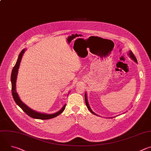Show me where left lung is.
<instances>
[{
	"label": "left lung",
	"mask_w": 151,
	"mask_h": 151,
	"mask_svg": "<svg viewBox=\"0 0 151 151\" xmlns=\"http://www.w3.org/2000/svg\"><path fill=\"white\" fill-rule=\"evenodd\" d=\"M128 55H129V56L130 57V58H132L136 63H137V59H136V57L134 56V55L133 54V53L132 52V51H129V53H128ZM85 104H86V106H87V108L89 109V111L92 113V114H93L94 115H96L92 110H91V109L90 108V106H89V104H88V100H87V94H85Z\"/></svg>",
	"instance_id": "left-lung-1"
}]
</instances>
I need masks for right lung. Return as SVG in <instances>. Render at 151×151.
<instances>
[{
  "label": "right lung",
  "instance_id": "1",
  "mask_svg": "<svg viewBox=\"0 0 151 151\" xmlns=\"http://www.w3.org/2000/svg\"><path fill=\"white\" fill-rule=\"evenodd\" d=\"M25 51H26V50L24 49L21 51L20 54H19V56L18 57V60L17 61L15 65V66L14 67V68L12 70L11 80V84H12V97L14 98V100L15 101V103H17V104L18 105L19 107H20L22 109V110L27 115H28L29 116H30L33 118L44 119H44H49L55 118V117L57 116L58 115H59L60 114H61L64 111V110L65 109L66 104H64L63 106V107L61 108V109H60L58 112H57L55 114H42V113L37 112L31 109L30 108H29V107L27 105H26L24 103L22 102V101L20 100L19 96H18V95L17 93V91H16V81H17L18 71V69H19V64H20L21 58H22V57H23V54L24 53Z\"/></svg>",
  "mask_w": 151,
  "mask_h": 151
}]
</instances>
